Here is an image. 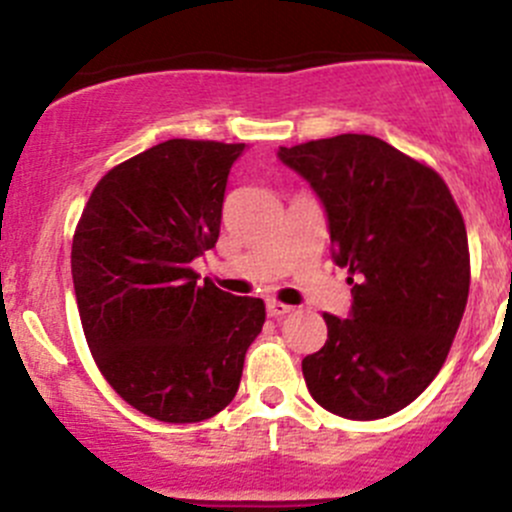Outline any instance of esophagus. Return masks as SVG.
Here are the masks:
<instances>
[{"mask_svg":"<svg viewBox=\"0 0 512 512\" xmlns=\"http://www.w3.org/2000/svg\"><path fill=\"white\" fill-rule=\"evenodd\" d=\"M287 312H292L290 305H285V302L280 300H267V315L270 317H282L287 315Z\"/></svg>","mask_w":512,"mask_h":512,"instance_id":"34e87169","label":"esophagus"}]
</instances>
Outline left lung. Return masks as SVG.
<instances>
[{"instance_id": "obj_1", "label": "left lung", "mask_w": 512, "mask_h": 512, "mask_svg": "<svg viewBox=\"0 0 512 512\" xmlns=\"http://www.w3.org/2000/svg\"><path fill=\"white\" fill-rule=\"evenodd\" d=\"M322 200L350 317L325 312L327 340L302 360L330 413L377 420L413 403L448 357L470 290L463 215L433 167L370 135L280 147Z\"/></svg>"}]
</instances>
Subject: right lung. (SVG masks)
Wrapping results in <instances>:
<instances>
[{
	"label": "right lung",
	"instance_id": "add662e5",
	"mask_svg": "<svg viewBox=\"0 0 512 512\" xmlns=\"http://www.w3.org/2000/svg\"><path fill=\"white\" fill-rule=\"evenodd\" d=\"M245 145L167 140L112 167L72 240L89 352L114 393L162 423H200L235 398L265 325L260 297L197 282L220 237L230 167Z\"/></svg>",
	"mask_w": 512,
	"mask_h": 512
}]
</instances>
